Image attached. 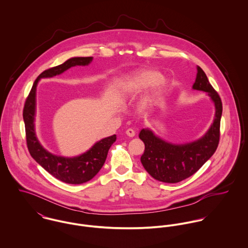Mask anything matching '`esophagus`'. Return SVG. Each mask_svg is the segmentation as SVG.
Instances as JSON below:
<instances>
[{
    "label": "esophagus",
    "instance_id": "34e87169",
    "mask_svg": "<svg viewBox=\"0 0 248 248\" xmlns=\"http://www.w3.org/2000/svg\"><path fill=\"white\" fill-rule=\"evenodd\" d=\"M126 135H127L128 137H130V138H134V137L136 136V132H135V130H133V129H128V130L126 131Z\"/></svg>",
    "mask_w": 248,
    "mask_h": 248
}]
</instances>
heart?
Returning <instances> with one entry per match:
<instances>
[{"label": "heart", "instance_id": "obj_1", "mask_svg": "<svg viewBox=\"0 0 248 248\" xmlns=\"http://www.w3.org/2000/svg\"><path fill=\"white\" fill-rule=\"evenodd\" d=\"M167 85L159 71L144 69L123 77L118 83V89L124 94L136 95L148 87L140 100V107L146 108L156 102L167 89Z\"/></svg>", "mask_w": 248, "mask_h": 248}]
</instances>
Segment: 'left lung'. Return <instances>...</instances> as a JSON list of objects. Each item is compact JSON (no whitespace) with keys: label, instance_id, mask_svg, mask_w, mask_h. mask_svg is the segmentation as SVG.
Instances as JSON below:
<instances>
[{"label":"left lung","instance_id":"8db88e82","mask_svg":"<svg viewBox=\"0 0 248 248\" xmlns=\"http://www.w3.org/2000/svg\"><path fill=\"white\" fill-rule=\"evenodd\" d=\"M193 89L207 93L215 104V118L209 130L200 140L184 144H174L155 136L150 129H142L140 139L145 144L142 165L155 179L177 183L194 175L216 152L219 141V125L222 104L205 72L197 67Z\"/></svg>","mask_w":248,"mask_h":248}]
</instances>
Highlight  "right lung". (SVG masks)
<instances>
[{"label": "right lung", "instance_id": "add662e5", "mask_svg": "<svg viewBox=\"0 0 248 248\" xmlns=\"http://www.w3.org/2000/svg\"><path fill=\"white\" fill-rule=\"evenodd\" d=\"M92 61L93 57H73L59 66L43 71L33 83L23 111L27 144L31 155L51 176L70 184L87 182L100 171L105 163L108 149L116 140V136L113 135L96 142L89 151L78 156L64 157L49 153L41 145L36 137V88L41 78L59 75L71 67L88 66Z\"/></svg>", "mask_w": 248, "mask_h": 248}]
</instances>
